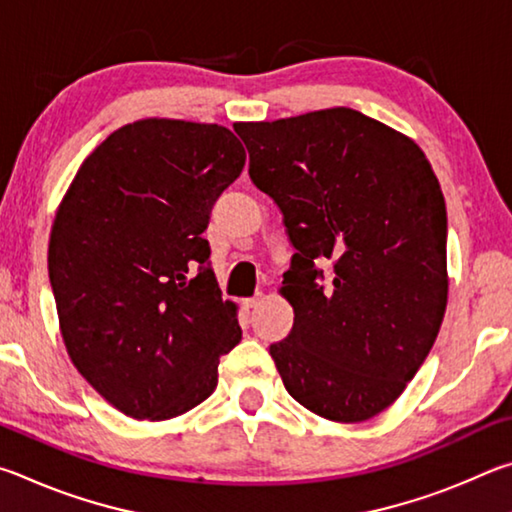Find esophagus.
I'll use <instances>...</instances> for the list:
<instances>
[{"label": "esophagus", "instance_id": "obj_1", "mask_svg": "<svg viewBox=\"0 0 512 512\" xmlns=\"http://www.w3.org/2000/svg\"><path fill=\"white\" fill-rule=\"evenodd\" d=\"M262 298H264V293H262V291L255 293L253 298H246V307H248V309H255V307L259 305V302H262Z\"/></svg>", "mask_w": 512, "mask_h": 512}]
</instances>
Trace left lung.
Instances as JSON below:
<instances>
[{"label": "left lung", "instance_id": "1", "mask_svg": "<svg viewBox=\"0 0 512 512\" xmlns=\"http://www.w3.org/2000/svg\"><path fill=\"white\" fill-rule=\"evenodd\" d=\"M248 173L296 255L273 343L293 400L334 422L388 409L427 359L447 307V210L418 144L352 108L235 126ZM330 262L327 288L317 266Z\"/></svg>", "mask_w": 512, "mask_h": 512}]
</instances>
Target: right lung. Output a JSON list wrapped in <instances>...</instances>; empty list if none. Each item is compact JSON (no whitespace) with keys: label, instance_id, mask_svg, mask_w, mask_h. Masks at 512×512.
Masks as SVG:
<instances>
[{"label":"right lung","instance_id":"obj_1","mask_svg":"<svg viewBox=\"0 0 512 512\" xmlns=\"http://www.w3.org/2000/svg\"><path fill=\"white\" fill-rule=\"evenodd\" d=\"M244 164L219 124L140 119L85 158L58 205L47 259L67 354L135 420L207 400L241 341L203 232Z\"/></svg>","mask_w":512,"mask_h":512}]
</instances>
